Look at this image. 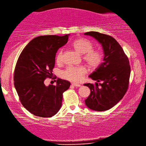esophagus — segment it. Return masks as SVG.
Masks as SVG:
<instances>
[{
  "label": "esophagus",
  "instance_id": "obj_1",
  "mask_svg": "<svg viewBox=\"0 0 146 146\" xmlns=\"http://www.w3.org/2000/svg\"><path fill=\"white\" fill-rule=\"evenodd\" d=\"M72 84L74 86H75V87H80V86H81V85H80V84H76V83H74V82H73Z\"/></svg>",
  "mask_w": 146,
  "mask_h": 146
}]
</instances>
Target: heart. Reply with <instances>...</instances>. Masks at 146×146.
<instances>
[{
	"label": "heart",
	"instance_id": "obj_1",
	"mask_svg": "<svg viewBox=\"0 0 146 146\" xmlns=\"http://www.w3.org/2000/svg\"><path fill=\"white\" fill-rule=\"evenodd\" d=\"M72 46L82 55V59L92 69H96L102 64L103 53L101 50L94 49V44L86 38H79L73 41ZM63 58V50H60L56 56L57 63H61ZM88 72L84 65L69 66L63 72L64 78L74 82H81Z\"/></svg>",
	"mask_w": 146,
	"mask_h": 146
}]
</instances>
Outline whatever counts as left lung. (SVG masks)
<instances>
[{
  "label": "left lung",
  "instance_id": "left-lung-1",
  "mask_svg": "<svg viewBox=\"0 0 146 146\" xmlns=\"http://www.w3.org/2000/svg\"><path fill=\"white\" fill-rule=\"evenodd\" d=\"M102 44L103 60L90 77L98 83H87L91 93L85 100L89 108L102 111L108 110L122 99L128 90L130 66L127 56L115 38L96 31L86 32Z\"/></svg>",
  "mask_w": 146,
  "mask_h": 146
}]
</instances>
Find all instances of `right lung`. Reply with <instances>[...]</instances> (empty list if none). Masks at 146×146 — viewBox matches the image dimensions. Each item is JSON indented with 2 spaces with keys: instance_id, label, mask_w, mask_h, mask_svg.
<instances>
[{
  "instance_id": "right-lung-1",
  "label": "right lung",
  "mask_w": 146,
  "mask_h": 146,
  "mask_svg": "<svg viewBox=\"0 0 146 146\" xmlns=\"http://www.w3.org/2000/svg\"><path fill=\"white\" fill-rule=\"evenodd\" d=\"M69 35L40 36L23 49L17 59L14 73V84L21 103L37 117H52L62 106L64 92L70 82L58 78L56 84L46 86V78L55 79L53 69L57 50L66 44Z\"/></svg>"
}]
</instances>
